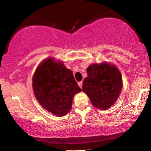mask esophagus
Listing matches in <instances>:
<instances>
[{"label": "esophagus", "mask_w": 151, "mask_h": 151, "mask_svg": "<svg viewBox=\"0 0 151 151\" xmlns=\"http://www.w3.org/2000/svg\"><path fill=\"white\" fill-rule=\"evenodd\" d=\"M78 85L81 87V88H82V86H83V82H82V81L78 82Z\"/></svg>", "instance_id": "1"}]
</instances>
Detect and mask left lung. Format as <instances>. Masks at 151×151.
I'll return each mask as SVG.
<instances>
[{
  "label": "left lung",
  "instance_id": "obj_1",
  "mask_svg": "<svg viewBox=\"0 0 151 151\" xmlns=\"http://www.w3.org/2000/svg\"><path fill=\"white\" fill-rule=\"evenodd\" d=\"M87 77L83 84V91L92 105L98 109L111 108L117 100L123 87L122 76L116 66L109 62L92 64L87 68Z\"/></svg>",
  "mask_w": 151,
  "mask_h": 151
}]
</instances>
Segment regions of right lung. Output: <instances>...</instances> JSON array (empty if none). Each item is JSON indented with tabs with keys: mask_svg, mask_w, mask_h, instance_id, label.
<instances>
[{
	"mask_svg": "<svg viewBox=\"0 0 151 151\" xmlns=\"http://www.w3.org/2000/svg\"><path fill=\"white\" fill-rule=\"evenodd\" d=\"M32 87L39 104L58 116L70 112L74 96L82 91L73 72L62 61L53 58H47L38 66L32 77Z\"/></svg>",
	"mask_w": 151,
	"mask_h": 151,
	"instance_id": "obj_1",
	"label": "right lung"
}]
</instances>
